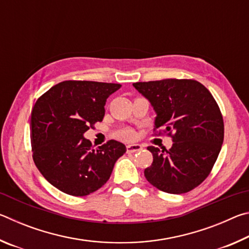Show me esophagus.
Here are the masks:
<instances>
[{
  "instance_id": "34e87169",
  "label": "esophagus",
  "mask_w": 249,
  "mask_h": 249,
  "mask_svg": "<svg viewBox=\"0 0 249 249\" xmlns=\"http://www.w3.org/2000/svg\"><path fill=\"white\" fill-rule=\"evenodd\" d=\"M142 149V145H138V144L126 146V151H127V153H136V151H141Z\"/></svg>"
}]
</instances>
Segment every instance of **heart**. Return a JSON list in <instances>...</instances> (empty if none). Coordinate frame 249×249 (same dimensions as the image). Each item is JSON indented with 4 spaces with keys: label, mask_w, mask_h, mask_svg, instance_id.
I'll return each instance as SVG.
<instances>
[{
    "label": "heart",
    "mask_w": 249,
    "mask_h": 249,
    "mask_svg": "<svg viewBox=\"0 0 249 249\" xmlns=\"http://www.w3.org/2000/svg\"><path fill=\"white\" fill-rule=\"evenodd\" d=\"M117 137H120L121 140H124V141H130L134 137V133L132 129L124 128V129H121L120 132L117 133Z\"/></svg>",
    "instance_id": "1"
}]
</instances>
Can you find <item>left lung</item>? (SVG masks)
<instances>
[{
  "mask_svg": "<svg viewBox=\"0 0 249 249\" xmlns=\"http://www.w3.org/2000/svg\"><path fill=\"white\" fill-rule=\"evenodd\" d=\"M156 113L154 130L168 133L172 147L149 146L153 163L144 174L159 190L172 195L191 191L212 170L224 140V123L216 101L196 80L165 79L133 83Z\"/></svg>",
  "mask_w": 249,
  "mask_h": 249,
  "instance_id": "obj_1",
  "label": "left lung"
}]
</instances>
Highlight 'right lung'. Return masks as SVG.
Masks as SVG:
<instances>
[{"mask_svg": "<svg viewBox=\"0 0 249 249\" xmlns=\"http://www.w3.org/2000/svg\"><path fill=\"white\" fill-rule=\"evenodd\" d=\"M122 86L95 81H64L36 101L31 115L33 159L40 174L58 190L74 196L94 192L111 177L126 151L108 141L92 148L84 133L103 120L107 99Z\"/></svg>", "mask_w": 249, "mask_h": 249, "instance_id": "add662e5", "label": "right lung"}]
</instances>
